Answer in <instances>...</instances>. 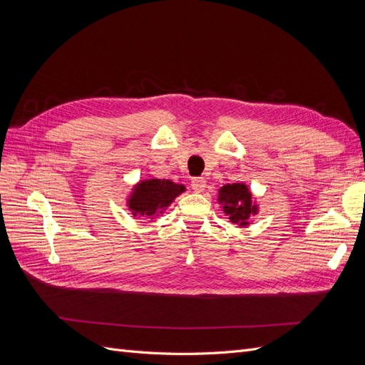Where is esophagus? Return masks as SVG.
<instances>
[{
  "mask_svg": "<svg viewBox=\"0 0 365 365\" xmlns=\"http://www.w3.org/2000/svg\"><path fill=\"white\" fill-rule=\"evenodd\" d=\"M192 189H193L196 193L204 192V189H205V180L202 178V176H197V178H193V180H192Z\"/></svg>",
  "mask_w": 365,
  "mask_h": 365,
  "instance_id": "obj_1",
  "label": "esophagus"
}]
</instances>
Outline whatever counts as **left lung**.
<instances>
[{"mask_svg":"<svg viewBox=\"0 0 365 365\" xmlns=\"http://www.w3.org/2000/svg\"><path fill=\"white\" fill-rule=\"evenodd\" d=\"M217 204L231 222L245 228L259 213L257 200L250 192L245 182L225 184L217 190Z\"/></svg>","mask_w":365,"mask_h":365,"instance_id":"left-lung-1","label":"left lung"}]
</instances>
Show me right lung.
<instances>
[{
    "label": "right lung",
    "instance_id": "add662e5",
    "mask_svg": "<svg viewBox=\"0 0 365 365\" xmlns=\"http://www.w3.org/2000/svg\"><path fill=\"white\" fill-rule=\"evenodd\" d=\"M185 192L184 184L170 180L146 178L132 185L126 197V207L132 216L157 219L175 201L176 196Z\"/></svg>",
    "mask_w": 365,
    "mask_h": 365
}]
</instances>
